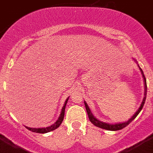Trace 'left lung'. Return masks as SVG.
<instances>
[{
	"label": "left lung",
	"mask_w": 153,
	"mask_h": 153,
	"mask_svg": "<svg viewBox=\"0 0 153 153\" xmlns=\"http://www.w3.org/2000/svg\"><path fill=\"white\" fill-rule=\"evenodd\" d=\"M136 61V60H135ZM138 67L140 69V72H141L142 76H143V80H144V88H145V91H144V97H143V102H142L141 105H140V108L138 109L137 111L135 113V114L129 119L128 121L126 122H123V123H115V124H111V123H104L100 121V120H99L98 119L96 118L93 115V113H91L90 111V108H89L88 105L86 104V101H84V104H85V107H86V112H87V114H88V117H89V120H90V122L93 124L94 126L97 127H100L101 129H106V130H110V131H117V130H120V129H123L125 128L126 126L129 125L131 122H132V120H134L136 117L138 116V114L140 113V111L142 110L143 109V106H144V103H145V101H146V92H147V86H146V79L145 76H144V74H143V71L140 67L138 65Z\"/></svg>",
	"instance_id": "8db88e82"
}]
</instances>
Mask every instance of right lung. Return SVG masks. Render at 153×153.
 <instances>
[{"label": "right lung", "mask_w": 153, "mask_h": 153, "mask_svg": "<svg viewBox=\"0 0 153 153\" xmlns=\"http://www.w3.org/2000/svg\"><path fill=\"white\" fill-rule=\"evenodd\" d=\"M69 97L66 100V101H65L64 105H63V108H62L61 113H60V117H59L58 120H56V122L53 124V125L47 127H44V128H30V127H27V126H25V127H26L27 129H29L30 131H32V132H37V133H47V132H51V131H53V130H54V129H57L58 127L60 126V124L62 123L63 118H64L65 108H66V105H67V102L69 100Z\"/></svg>", "instance_id": "right-lung-1"}]
</instances>
